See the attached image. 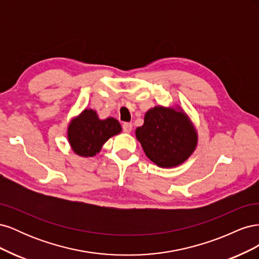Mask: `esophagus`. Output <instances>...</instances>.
Here are the masks:
<instances>
[{"mask_svg": "<svg viewBox=\"0 0 259 259\" xmlns=\"http://www.w3.org/2000/svg\"><path fill=\"white\" fill-rule=\"evenodd\" d=\"M122 128H123L124 133H131L133 130V125H132V123H124L122 125Z\"/></svg>", "mask_w": 259, "mask_h": 259, "instance_id": "obj_1", "label": "esophagus"}]
</instances>
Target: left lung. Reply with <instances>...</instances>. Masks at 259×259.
Segmentation results:
<instances>
[{"instance_id": "1", "label": "left lung", "mask_w": 259, "mask_h": 259, "mask_svg": "<svg viewBox=\"0 0 259 259\" xmlns=\"http://www.w3.org/2000/svg\"><path fill=\"white\" fill-rule=\"evenodd\" d=\"M136 138L146 155L160 167H175L194 151L198 134L183 110L154 107L145 114Z\"/></svg>"}]
</instances>
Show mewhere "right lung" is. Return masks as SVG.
<instances>
[{"label":"right lung","instance_id":"1","mask_svg":"<svg viewBox=\"0 0 259 259\" xmlns=\"http://www.w3.org/2000/svg\"><path fill=\"white\" fill-rule=\"evenodd\" d=\"M121 131V125L114 117L100 120L96 111L85 109L70 122L68 140L75 154L88 158L98 153L107 140Z\"/></svg>","mask_w":259,"mask_h":259}]
</instances>
